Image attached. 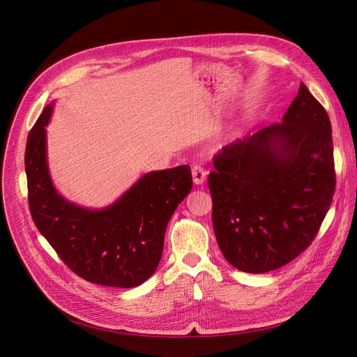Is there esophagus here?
Instances as JSON below:
<instances>
[{
  "mask_svg": "<svg viewBox=\"0 0 357 357\" xmlns=\"http://www.w3.org/2000/svg\"><path fill=\"white\" fill-rule=\"evenodd\" d=\"M192 176H193V183L195 185H202L203 182L206 181V171L203 169L202 167L196 165L192 168Z\"/></svg>",
  "mask_w": 357,
  "mask_h": 357,
  "instance_id": "esophagus-1",
  "label": "esophagus"
}]
</instances>
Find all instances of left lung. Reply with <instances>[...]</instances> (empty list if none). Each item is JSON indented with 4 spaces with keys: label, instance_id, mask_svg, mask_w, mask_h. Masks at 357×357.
Instances as JSON below:
<instances>
[{
    "label": "left lung",
    "instance_id": "8db88e82",
    "mask_svg": "<svg viewBox=\"0 0 357 357\" xmlns=\"http://www.w3.org/2000/svg\"><path fill=\"white\" fill-rule=\"evenodd\" d=\"M213 165V230L234 268L277 270L314 241L336 176L329 116L303 83L281 123L226 145Z\"/></svg>",
    "mask_w": 357,
    "mask_h": 357
}]
</instances>
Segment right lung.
I'll list each match as a JSON object with an SVG mask.
<instances>
[{"label":"right lung","mask_w":357,"mask_h":357,"mask_svg":"<svg viewBox=\"0 0 357 357\" xmlns=\"http://www.w3.org/2000/svg\"><path fill=\"white\" fill-rule=\"evenodd\" d=\"M54 105L43 109L25 149L28 202L35 226L79 277L98 285L132 288L157 270L171 216L192 189L188 165L152 171L105 209L66 200L46 161V126Z\"/></svg>","instance_id":"obj_1"}]
</instances>
